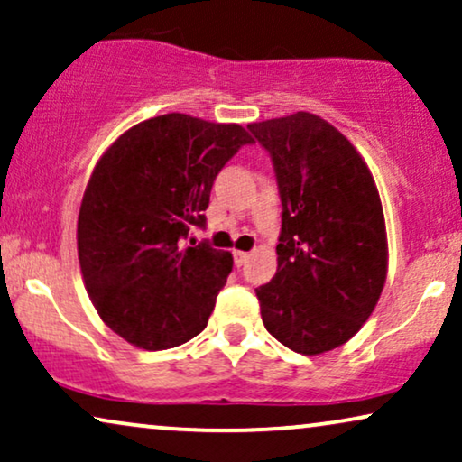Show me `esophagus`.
I'll return each instance as SVG.
<instances>
[{
	"label": "esophagus",
	"mask_w": 462,
	"mask_h": 462,
	"mask_svg": "<svg viewBox=\"0 0 462 462\" xmlns=\"http://www.w3.org/2000/svg\"><path fill=\"white\" fill-rule=\"evenodd\" d=\"M247 260H249L247 251H235V263H236V266H243V263Z\"/></svg>",
	"instance_id": "obj_1"
}]
</instances>
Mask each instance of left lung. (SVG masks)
Returning a JSON list of instances; mask_svg holds the SVG:
<instances>
[{
  "instance_id": "left-lung-1",
  "label": "left lung",
  "mask_w": 462,
  "mask_h": 462,
  "mask_svg": "<svg viewBox=\"0 0 462 462\" xmlns=\"http://www.w3.org/2000/svg\"><path fill=\"white\" fill-rule=\"evenodd\" d=\"M273 160L281 196L279 268L257 287L262 321L287 348L319 355L348 342L386 281L384 213L350 141L315 114L247 126Z\"/></svg>"
}]
</instances>
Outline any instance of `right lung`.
<instances>
[{
  "instance_id": "right-lung-1",
  "label": "right lung",
  "mask_w": 462,
  "mask_h": 462,
  "mask_svg": "<svg viewBox=\"0 0 462 462\" xmlns=\"http://www.w3.org/2000/svg\"><path fill=\"white\" fill-rule=\"evenodd\" d=\"M238 125L167 114L128 128L98 160L78 217L79 268L98 317L126 342L164 350L207 328L232 255L188 245L215 177L243 145Z\"/></svg>"
}]
</instances>
